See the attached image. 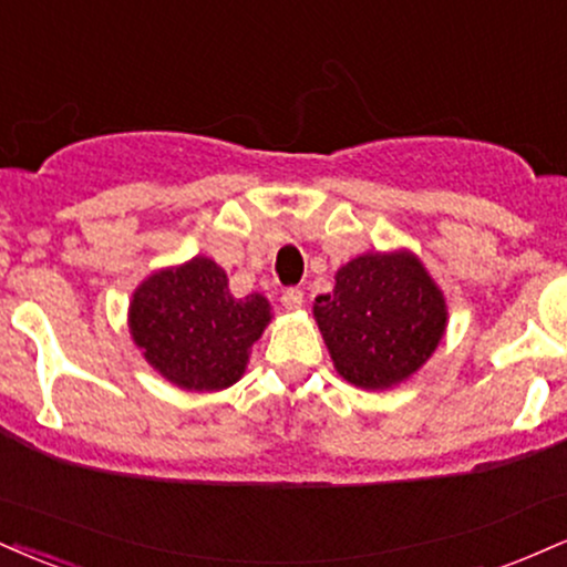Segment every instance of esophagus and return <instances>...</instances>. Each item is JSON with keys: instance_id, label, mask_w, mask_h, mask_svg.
Segmentation results:
<instances>
[{"instance_id": "1", "label": "esophagus", "mask_w": 567, "mask_h": 567, "mask_svg": "<svg viewBox=\"0 0 567 567\" xmlns=\"http://www.w3.org/2000/svg\"><path fill=\"white\" fill-rule=\"evenodd\" d=\"M282 306L285 309H290V311H296V309H301L303 306V290L301 288H288L282 292Z\"/></svg>"}]
</instances>
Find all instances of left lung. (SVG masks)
Here are the masks:
<instances>
[{
    "label": "left lung",
    "instance_id": "1",
    "mask_svg": "<svg viewBox=\"0 0 567 567\" xmlns=\"http://www.w3.org/2000/svg\"><path fill=\"white\" fill-rule=\"evenodd\" d=\"M338 374L364 391H385L433 357L446 332V298L409 250L364 254L340 266L336 290L313 301Z\"/></svg>",
    "mask_w": 567,
    "mask_h": 567
}]
</instances>
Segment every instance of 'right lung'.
I'll use <instances>...</instances> for the list:
<instances>
[{"label": "right lung", "mask_w": 567, "mask_h": 567, "mask_svg": "<svg viewBox=\"0 0 567 567\" xmlns=\"http://www.w3.org/2000/svg\"><path fill=\"white\" fill-rule=\"evenodd\" d=\"M271 319L261 292L235 298L206 256L150 275L128 303V330L155 372L182 391H224L243 378Z\"/></svg>", "instance_id": "1"}]
</instances>
